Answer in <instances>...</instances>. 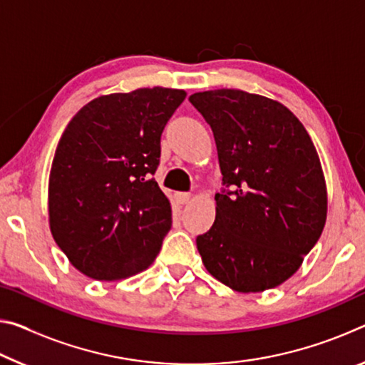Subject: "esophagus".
Masks as SVG:
<instances>
[{"instance_id":"esophagus-1","label":"esophagus","mask_w":365,"mask_h":365,"mask_svg":"<svg viewBox=\"0 0 365 365\" xmlns=\"http://www.w3.org/2000/svg\"><path fill=\"white\" fill-rule=\"evenodd\" d=\"M175 200L178 205H187V202L191 200V195L190 193H177Z\"/></svg>"}]
</instances>
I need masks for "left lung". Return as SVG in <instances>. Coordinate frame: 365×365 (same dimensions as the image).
<instances>
[{
    "label": "left lung",
    "instance_id": "left-lung-1",
    "mask_svg": "<svg viewBox=\"0 0 365 365\" xmlns=\"http://www.w3.org/2000/svg\"><path fill=\"white\" fill-rule=\"evenodd\" d=\"M211 125L222 183L196 238L209 274L240 293L288 280L322 235L327 187L306 128L282 103L222 88L190 96ZM232 187V190H228Z\"/></svg>",
    "mask_w": 365,
    "mask_h": 365
}]
</instances>
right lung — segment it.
<instances>
[{"mask_svg": "<svg viewBox=\"0 0 365 365\" xmlns=\"http://www.w3.org/2000/svg\"><path fill=\"white\" fill-rule=\"evenodd\" d=\"M185 96L163 86L100 96L66 127L49 172V228L90 279H128L159 255L172 211L153 175L160 135Z\"/></svg>", "mask_w": 365, "mask_h": 365, "instance_id": "add662e5", "label": "right lung"}]
</instances>
